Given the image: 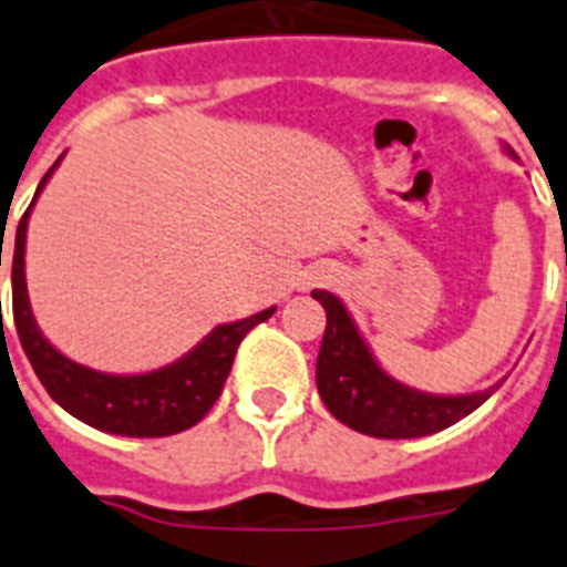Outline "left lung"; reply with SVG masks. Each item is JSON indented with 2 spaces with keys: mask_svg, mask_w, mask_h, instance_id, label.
I'll return each mask as SVG.
<instances>
[{
  "mask_svg": "<svg viewBox=\"0 0 567 567\" xmlns=\"http://www.w3.org/2000/svg\"><path fill=\"white\" fill-rule=\"evenodd\" d=\"M326 308V334L317 355V390L334 419L358 434L413 440L454 425L477 411L492 390L472 395H431L404 388L381 370L334 293L311 291Z\"/></svg>",
  "mask_w": 567,
  "mask_h": 567,
  "instance_id": "obj_1",
  "label": "left lung"
}]
</instances>
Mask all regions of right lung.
<instances>
[{"label":"right lung","mask_w":567,"mask_h":567,"mask_svg":"<svg viewBox=\"0 0 567 567\" xmlns=\"http://www.w3.org/2000/svg\"><path fill=\"white\" fill-rule=\"evenodd\" d=\"M54 165L40 179L37 195L45 186V179L52 177ZM29 212L31 206L20 218L17 241H13L11 252L13 326H17L22 349H25V355H29L45 393L52 395L66 413H72V416L86 422V425L99 427V431H107V434L172 436L197 425L209 413L212 404L218 402L244 334L256 329L259 323H265L276 308L247 317V320L218 326L200 347L192 349L186 358H179L172 367H163V370L145 372V375H107V372L86 370L81 363L60 355L58 349L40 334L34 317H31L29 291H25V229H29Z\"/></svg>","instance_id":"1"}]
</instances>
